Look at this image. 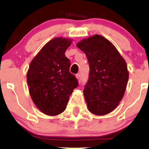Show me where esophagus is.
I'll return each instance as SVG.
<instances>
[{
	"instance_id": "1",
	"label": "esophagus",
	"mask_w": 149,
	"mask_h": 149,
	"mask_svg": "<svg viewBox=\"0 0 149 149\" xmlns=\"http://www.w3.org/2000/svg\"><path fill=\"white\" fill-rule=\"evenodd\" d=\"M76 77L77 80H78V81H80V73H78V74H76Z\"/></svg>"
}]
</instances>
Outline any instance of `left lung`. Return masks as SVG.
<instances>
[{
    "label": "left lung",
    "mask_w": 149,
    "mask_h": 149,
    "mask_svg": "<svg viewBox=\"0 0 149 149\" xmlns=\"http://www.w3.org/2000/svg\"><path fill=\"white\" fill-rule=\"evenodd\" d=\"M90 66V76L83 90L89 111L97 116L112 112L118 106L127 87V64L111 42L95 34L77 42Z\"/></svg>",
    "instance_id": "left-lung-1"
}]
</instances>
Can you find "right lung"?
Returning <instances> with one entry per match:
<instances>
[{
    "mask_svg": "<svg viewBox=\"0 0 149 149\" xmlns=\"http://www.w3.org/2000/svg\"><path fill=\"white\" fill-rule=\"evenodd\" d=\"M72 42L67 38H54L30 63L26 74L30 96L45 115L64 112L70 95L78 86L76 77L69 72V59L64 54Z\"/></svg>",
    "mask_w": 149,
    "mask_h": 149,
    "instance_id": "1",
    "label": "right lung"
}]
</instances>
